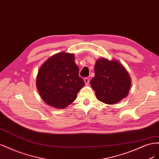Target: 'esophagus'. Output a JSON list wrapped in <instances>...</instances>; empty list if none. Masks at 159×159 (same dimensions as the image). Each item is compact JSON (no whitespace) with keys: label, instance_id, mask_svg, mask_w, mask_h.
I'll return each instance as SVG.
<instances>
[{"label":"esophagus","instance_id":"34e87169","mask_svg":"<svg viewBox=\"0 0 159 159\" xmlns=\"http://www.w3.org/2000/svg\"><path fill=\"white\" fill-rule=\"evenodd\" d=\"M84 83H85L86 85H88L89 84V78H87V77L84 78Z\"/></svg>","mask_w":159,"mask_h":159}]
</instances>
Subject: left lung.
I'll return each mask as SVG.
<instances>
[{
    "mask_svg": "<svg viewBox=\"0 0 159 159\" xmlns=\"http://www.w3.org/2000/svg\"><path fill=\"white\" fill-rule=\"evenodd\" d=\"M94 72L90 85L100 101L113 104L127 96L131 79L127 71L119 62L99 59L96 62Z\"/></svg>",
    "mask_w": 159,
    "mask_h": 159,
    "instance_id": "1",
    "label": "left lung"
}]
</instances>
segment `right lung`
Segmentation results:
<instances>
[{
	"label": "right lung",
	"mask_w": 159,
	"mask_h": 159,
	"mask_svg": "<svg viewBox=\"0 0 159 159\" xmlns=\"http://www.w3.org/2000/svg\"><path fill=\"white\" fill-rule=\"evenodd\" d=\"M79 71L73 54L61 52L46 61L39 70L36 80L45 103L62 109L75 101L85 84Z\"/></svg>",
	"instance_id": "add662e5"
}]
</instances>
